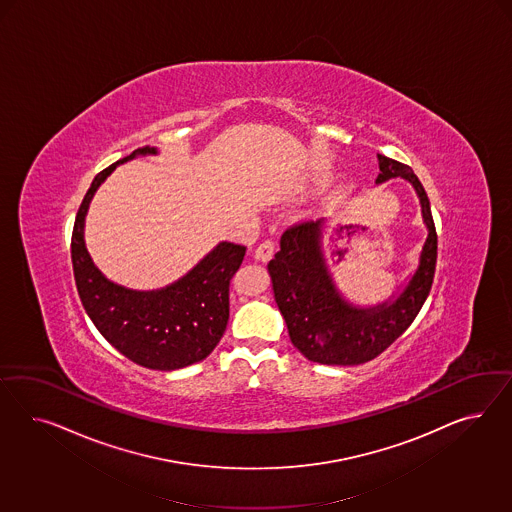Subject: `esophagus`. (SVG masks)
I'll list each match as a JSON object with an SVG mask.
<instances>
[{"label":"esophagus","instance_id":"34e87169","mask_svg":"<svg viewBox=\"0 0 512 512\" xmlns=\"http://www.w3.org/2000/svg\"><path fill=\"white\" fill-rule=\"evenodd\" d=\"M274 248H276V240L274 238H266L263 244H259V248L255 249V259L261 261V263L270 261L272 255H274Z\"/></svg>","mask_w":512,"mask_h":512}]
</instances>
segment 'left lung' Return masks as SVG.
Wrapping results in <instances>:
<instances>
[{"instance_id": "obj_1", "label": "left lung", "mask_w": 512, "mask_h": 512, "mask_svg": "<svg viewBox=\"0 0 512 512\" xmlns=\"http://www.w3.org/2000/svg\"><path fill=\"white\" fill-rule=\"evenodd\" d=\"M379 157L377 184L402 176L409 180L422 204L428 238L415 272L392 304L357 310L338 295L321 255V223L300 221L281 236V248L268 263L279 311L296 349L313 362L355 366L381 355L402 336L419 315L434 283L437 233L428 195L417 174L405 163Z\"/></svg>"}]
</instances>
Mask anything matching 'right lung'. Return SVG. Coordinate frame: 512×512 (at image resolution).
I'll list each match as a JSON object with an SVG mask.
<instances>
[{"instance_id":"obj_1","label":"right lung","mask_w":512,"mask_h":512,"mask_svg":"<svg viewBox=\"0 0 512 512\" xmlns=\"http://www.w3.org/2000/svg\"><path fill=\"white\" fill-rule=\"evenodd\" d=\"M135 154H155V148L142 146ZM135 154L99 172L78 206L71 236L75 283L93 325L124 357L150 370H178L208 357L221 340L229 321L231 279L246 246L221 242L187 276L161 291L137 293L110 283L84 246V216L95 189Z\"/></svg>"}]
</instances>
